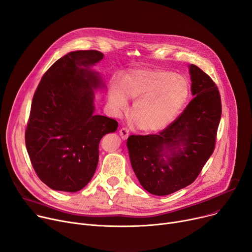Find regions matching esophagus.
<instances>
[{
    "instance_id": "esophagus-1",
    "label": "esophagus",
    "mask_w": 252,
    "mask_h": 252,
    "mask_svg": "<svg viewBox=\"0 0 252 252\" xmlns=\"http://www.w3.org/2000/svg\"><path fill=\"white\" fill-rule=\"evenodd\" d=\"M119 134L121 136L122 139H127L128 136H129V130L127 128H121L120 131H119Z\"/></svg>"
}]
</instances>
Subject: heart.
I'll return each mask as SVG.
<instances>
[{"instance_id":"b5f03b06","label":"heart","mask_w":252,"mask_h":252,"mask_svg":"<svg viewBox=\"0 0 252 252\" xmlns=\"http://www.w3.org/2000/svg\"><path fill=\"white\" fill-rule=\"evenodd\" d=\"M189 94V82L181 74L140 68L125 73L120 85L112 84L109 98L116 112L125 109L127 98L135 99L131 113L136 126L145 132H156L178 116Z\"/></svg>"}]
</instances>
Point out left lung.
Listing matches in <instances>:
<instances>
[{"label": "left lung", "mask_w": 252, "mask_h": 252, "mask_svg": "<svg viewBox=\"0 0 252 252\" xmlns=\"http://www.w3.org/2000/svg\"><path fill=\"white\" fill-rule=\"evenodd\" d=\"M194 98L158 134L130 135V161L141 186L154 195H168L193 182L212 156L221 115L220 96L213 79L189 65Z\"/></svg>", "instance_id": "obj_1"}]
</instances>
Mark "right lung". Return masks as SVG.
Here are the masks:
<instances>
[{"label": "right lung", "instance_id": "1", "mask_svg": "<svg viewBox=\"0 0 252 252\" xmlns=\"http://www.w3.org/2000/svg\"><path fill=\"white\" fill-rule=\"evenodd\" d=\"M103 54L71 52L56 61L34 93L25 143L38 178L59 191L81 190L94 175L98 144L118 122L94 115V90L105 87L91 67Z\"/></svg>", "mask_w": 252, "mask_h": 252}]
</instances>
